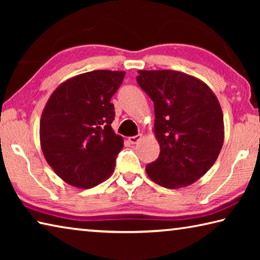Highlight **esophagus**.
<instances>
[{
  "mask_svg": "<svg viewBox=\"0 0 260 260\" xmlns=\"http://www.w3.org/2000/svg\"><path fill=\"white\" fill-rule=\"evenodd\" d=\"M141 139H142V134H139V135H135V136H131L128 140H129V142L132 144H135V143H138Z\"/></svg>",
  "mask_w": 260,
  "mask_h": 260,
  "instance_id": "obj_1",
  "label": "esophagus"
}]
</instances>
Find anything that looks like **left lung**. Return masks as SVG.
I'll use <instances>...</instances> for the list:
<instances>
[{
	"label": "left lung",
	"instance_id": "1",
	"mask_svg": "<svg viewBox=\"0 0 260 260\" xmlns=\"http://www.w3.org/2000/svg\"><path fill=\"white\" fill-rule=\"evenodd\" d=\"M136 80L155 105V133L160 152L146 166L153 182L187 187L208 172L225 138L217 96L200 79L172 70H140Z\"/></svg>",
	"mask_w": 260,
	"mask_h": 260
}]
</instances>
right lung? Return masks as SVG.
<instances>
[{
	"instance_id": "right-lung-1",
	"label": "right lung",
	"mask_w": 260,
	"mask_h": 260,
	"mask_svg": "<svg viewBox=\"0 0 260 260\" xmlns=\"http://www.w3.org/2000/svg\"><path fill=\"white\" fill-rule=\"evenodd\" d=\"M124 71H96L68 79L52 91L42 111L40 144L46 160L73 187L88 189L113 173L124 140L111 124L110 102Z\"/></svg>"
}]
</instances>
